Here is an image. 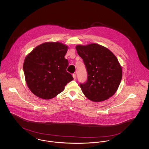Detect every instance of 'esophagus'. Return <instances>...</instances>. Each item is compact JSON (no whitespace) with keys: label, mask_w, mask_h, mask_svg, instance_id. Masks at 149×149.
<instances>
[{"label":"esophagus","mask_w":149,"mask_h":149,"mask_svg":"<svg viewBox=\"0 0 149 149\" xmlns=\"http://www.w3.org/2000/svg\"><path fill=\"white\" fill-rule=\"evenodd\" d=\"M72 77H73V78H74V79L75 80L76 78H77V75H76L75 74H72Z\"/></svg>","instance_id":"obj_1"}]
</instances>
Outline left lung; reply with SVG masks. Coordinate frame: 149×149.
Wrapping results in <instances>:
<instances>
[{
	"instance_id": "obj_1",
	"label": "left lung",
	"mask_w": 149,
	"mask_h": 149,
	"mask_svg": "<svg viewBox=\"0 0 149 149\" xmlns=\"http://www.w3.org/2000/svg\"><path fill=\"white\" fill-rule=\"evenodd\" d=\"M88 74L86 81L80 83L82 92L93 102L108 99L116 92L122 77L117 57L106 47L96 43L76 46Z\"/></svg>"
}]
</instances>
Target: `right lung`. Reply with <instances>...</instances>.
Here are the masks:
<instances>
[{
  "label": "right lung",
  "instance_id": "add662e5",
  "mask_svg": "<svg viewBox=\"0 0 149 149\" xmlns=\"http://www.w3.org/2000/svg\"><path fill=\"white\" fill-rule=\"evenodd\" d=\"M68 47L60 42H45L37 46L25 58L23 71L30 91L44 99L54 98L73 80L66 71L65 58Z\"/></svg>",
  "mask_w": 149,
  "mask_h": 149
}]
</instances>
